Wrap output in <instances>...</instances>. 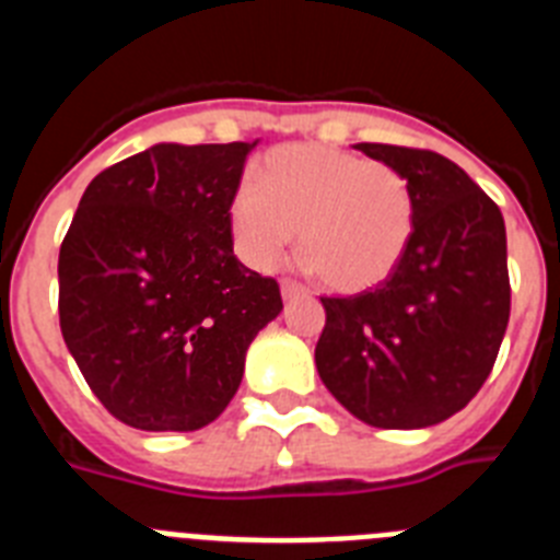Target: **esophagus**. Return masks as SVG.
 <instances>
[{
  "label": "esophagus",
  "mask_w": 560,
  "mask_h": 560,
  "mask_svg": "<svg viewBox=\"0 0 560 560\" xmlns=\"http://www.w3.org/2000/svg\"><path fill=\"white\" fill-rule=\"evenodd\" d=\"M280 291H283V298H298V294H305V285L298 283V280H283L280 283Z\"/></svg>",
  "instance_id": "obj_1"
}]
</instances>
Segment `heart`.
Instances as JSON below:
<instances>
[{"instance_id": "1", "label": "heart", "mask_w": 560, "mask_h": 560, "mask_svg": "<svg viewBox=\"0 0 560 560\" xmlns=\"http://www.w3.org/2000/svg\"><path fill=\"white\" fill-rule=\"evenodd\" d=\"M232 246L248 269L271 271L298 237L303 262L334 291H365L399 266L417 226L402 172L323 143L277 147L257 186L229 198Z\"/></svg>"}]
</instances>
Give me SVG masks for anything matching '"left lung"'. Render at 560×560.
I'll list each match as a JSON object with an SVG mask.
<instances>
[{"label": "left lung", "mask_w": 560, "mask_h": 560, "mask_svg": "<svg viewBox=\"0 0 560 560\" xmlns=\"http://www.w3.org/2000/svg\"><path fill=\"white\" fill-rule=\"evenodd\" d=\"M402 172L417 198L413 237L390 277L351 298H319V380L365 424L417 430L479 394L510 319L508 232L493 200L439 152L357 143Z\"/></svg>", "instance_id": "obj_1"}]
</instances>
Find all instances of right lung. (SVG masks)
<instances>
[{
	"label": "right lung",
	"instance_id": "1",
	"mask_svg": "<svg viewBox=\"0 0 560 560\" xmlns=\"http://www.w3.org/2000/svg\"><path fill=\"white\" fill-rule=\"evenodd\" d=\"M255 143H155L98 172L59 252V326L98 402L138 430H198L241 388L280 314L232 248L229 198Z\"/></svg>",
	"mask_w": 560,
	"mask_h": 560
}]
</instances>
